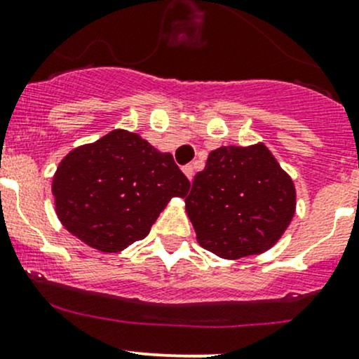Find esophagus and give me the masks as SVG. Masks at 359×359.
Wrapping results in <instances>:
<instances>
[{
	"instance_id": "esophagus-1",
	"label": "esophagus",
	"mask_w": 359,
	"mask_h": 359,
	"mask_svg": "<svg viewBox=\"0 0 359 359\" xmlns=\"http://www.w3.org/2000/svg\"><path fill=\"white\" fill-rule=\"evenodd\" d=\"M183 172H184V176H187V178L188 180H194V175H195V172H194V165H191V164H188V165H184V168H183Z\"/></svg>"
}]
</instances>
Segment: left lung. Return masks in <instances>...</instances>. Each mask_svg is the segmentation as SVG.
Listing matches in <instances>:
<instances>
[{
	"label": "left lung",
	"mask_w": 359,
	"mask_h": 359,
	"mask_svg": "<svg viewBox=\"0 0 359 359\" xmlns=\"http://www.w3.org/2000/svg\"><path fill=\"white\" fill-rule=\"evenodd\" d=\"M196 241L226 260L271 250L296 212V190L264 144L212 150L184 198Z\"/></svg>",
	"instance_id": "left-lung-1"
}]
</instances>
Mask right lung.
Instances as JSON below:
<instances>
[{
    "label": "right lung",
    "mask_w": 359,
    "mask_h": 359,
    "mask_svg": "<svg viewBox=\"0 0 359 359\" xmlns=\"http://www.w3.org/2000/svg\"><path fill=\"white\" fill-rule=\"evenodd\" d=\"M51 190L65 229L99 252L118 253L144 240L169 200L188 194L190 181L169 152L113 130L70 150Z\"/></svg>",
    "instance_id": "right-lung-1"
}]
</instances>
